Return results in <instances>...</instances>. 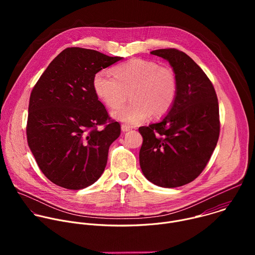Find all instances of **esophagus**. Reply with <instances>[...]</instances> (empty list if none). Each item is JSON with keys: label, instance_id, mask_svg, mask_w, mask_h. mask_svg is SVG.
<instances>
[{"label": "esophagus", "instance_id": "obj_1", "mask_svg": "<svg viewBox=\"0 0 255 255\" xmlns=\"http://www.w3.org/2000/svg\"><path fill=\"white\" fill-rule=\"evenodd\" d=\"M121 129H122L123 132H127V131H130L132 129V127L129 126V125H126V124H122Z\"/></svg>", "mask_w": 255, "mask_h": 255}]
</instances>
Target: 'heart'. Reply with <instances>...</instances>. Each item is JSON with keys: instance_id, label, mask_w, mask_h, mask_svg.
<instances>
[{"instance_id": "obj_1", "label": "heart", "mask_w": 255, "mask_h": 255, "mask_svg": "<svg viewBox=\"0 0 255 255\" xmlns=\"http://www.w3.org/2000/svg\"><path fill=\"white\" fill-rule=\"evenodd\" d=\"M93 89L109 108L122 105L127 93L132 102L112 113L116 120L132 126L150 116L162 117L173 106L177 80L171 67L156 61L132 58L113 69V75L100 70L94 76Z\"/></svg>"}]
</instances>
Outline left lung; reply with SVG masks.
<instances>
[{
	"instance_id": "obj_1",
	"label": "left lung",
	"mask_w": 255,
	"mask_h": 255,
	"mask_svg": "<svg viewBox=\"0 0 255 255\" xmlns=\"http://www.w3.org/2000/svg\"><path fill=\"white\" fill-rule=\"evenodd\" d=\"M166 59L177 80L176 99L159 122L142 126L140 167L149 181L176 188L197 178L206 167L219 138V105L203 69L174 48L150 52Z\"/></svg>"
}]
</instances>
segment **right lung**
Segmentation results:
<instances>
[{
	"label": "right lung",
	"instance_id": "right-lung-1",
	"mask_svg": "<svg viewBox=\"0 0 255 255\" xmlns=\"http://www.w3.org/2000/svg\"><path fill=\"white\" fill-rule=\"evenodd\" d=\"M122 58L68 47L50 62L34 86L27 141L39 168L53 184L81 190L104 172L109 147L120 136L121 127L98 100L93 79Z\"/></svg>",
	"mask_w": 255,
	"mask_h": 255
}]
</instances>
